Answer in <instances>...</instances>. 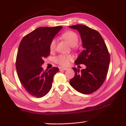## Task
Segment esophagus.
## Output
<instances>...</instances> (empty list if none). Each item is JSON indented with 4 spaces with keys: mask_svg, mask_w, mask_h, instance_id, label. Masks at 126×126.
Segmentation results:
<instances>
[{
    "mask_svg": "<svg viewBox=\"0 0 126 126\" xmlns=\"http://www.w3.org/2000/svg\"><path fill=\"white\" fill-rule=\"evenodd\" d=\"M68 68L59 67V70H60V71H66V70H68Z\"/></svg>",
    "mask_w": 126,
    "mask_h": 126,
    "instance_id": "obj_1",
    "label": "esophagus"
}]
</instances>
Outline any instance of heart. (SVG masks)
Masks as SVG:
<instances>
[{
  "label": "heart",
  "instance_id": "b5f03b06",
  "mask_svg": "<svg viewBox=\"0 0 126 126\" xmlns=\"http://www.w3.org/2000/svg\"><path fill=\"white\" fill-rule=\"evenodd\" d=\"M62 37L67 41L68 44L71 47H74L77 44L78 42V37L76 33L72 31H68L64 33ZM57 45V39H52L50 43V50L51 51L54 50ZM73 57L71 55H59L55 58V61L57 63L59 64L62 65L66 66L69 64L70 61H72Z\"/></svg>",
  "mask_w": 126,
  "mask_h": 126
}]
</instances>
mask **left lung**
I'll list each match as a JSON object with an SVG mask.
<instances>
[{"instance_id": "1", "label": "left lung", "mask_w": 126, "mask_h": 126, "mask_svg": "<svg viewBox=\"0 0 126 126\" xmlns=\"http://www.w3.org/2000/svg\"><path fill=\"white\" fill-rule=\"evenodd\" d=\"M69 27L79 33L84 48L74 63L86 66L80 71L79 68H72L75 75L69 83L77 91L88 94L98 90L106 79L110 62L109 52L98 32L83 24Z\"/></svg>"}]
</instances>
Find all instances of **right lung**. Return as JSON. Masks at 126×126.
<instances>
[{
    "label": "right lung",
    "mask_w": 126,
    "mask_h": 126,
    "mask_svg": "<svg viewBox=\"0 0 126 126\" xmlns=\"http://www.w3.org/2000/svg\"><path fill=\"white\" fill-rule=\"evenodd\" d=\"M62 27H39L23 37L16 59V69L21 84L33 97L46 95L52 87L53 77L59 71L53 67L44 71L43 59L50 54V43Z\"/></svg>",
    "instance_id": "add662e5"
}]
</instances>
